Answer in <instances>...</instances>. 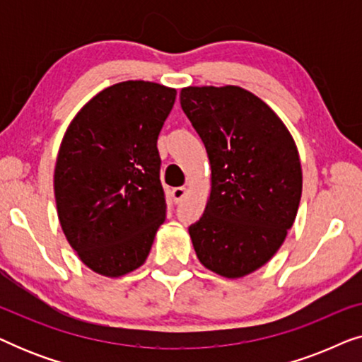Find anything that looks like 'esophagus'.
<instances>
[{"label": "esophagus", "mask_w": 362, "mask_h": 362, "mask_svg": "<svg viewBox=\"0 0 362 362\" xmlns=\"http://www.w3.org/2000/svg\"><path fill=\"white\" fill-rule=\"evenodd\" d=\"M186 192H187V189L185 186H180V187H175V189H173V201L176 202H181L182 199H185V196H186Z\"/></svg>", "instance_id": "34e87169"}]
</instances>
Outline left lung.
I'll return each instance as SVG.
<instances>
[{
  "instance_id": "obj_1",
  "label": "left lung",
  "mask_w": 362,
  "mask_h": 362,
  "mask_svg": "<svg viewBox=\"0 0 362 362\" xmlns=\"http://www.w3.org/2000/svg\"><path fill=\"white\" fill-rule=\"evenodd\" d=\"M180 98L212 170L204 214L189 226L192 245L206 269L240 279L267 264L293 226L298 150L275 112L244 88L186 87Z\"/></svg>"
}]
</instances>
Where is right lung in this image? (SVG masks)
Segmentation results:
<instances>
[{
    "mask_svg": "<svg viewBox=\"0 0 362 362\" xmlns=\"http://www.w3.org/2000/svg\"><path fill=\"white\" fill-rule=\"evenodd\" d=\"M175 88L127 81L97 93L62 138L54 171L57 214L88 269L122 276L150 254L166 217L156 141Z\"/></svg>",
    "mask_w": 362,
    "mask_h": 362,
    "instance_id": "add662e5",
    "label": "right lung"
}]
</instances>
